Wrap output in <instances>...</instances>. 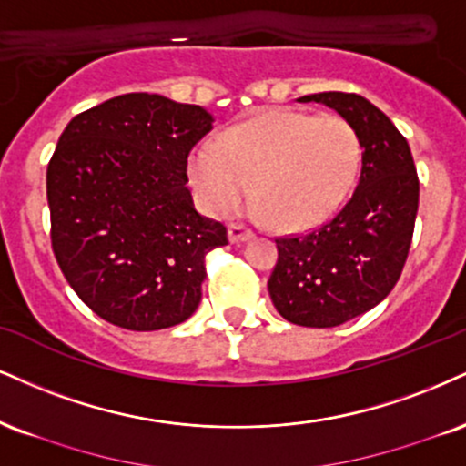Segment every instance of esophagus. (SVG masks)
I'll use <instances>...</instances> for the list:
<instances>
[{"label":"esophagus","mask_w":466,"mask_h":466,"mask_svg":"<svg viewBox=\"0 0 466 466\" xmlns=\"http://www.w3.org/2000/svg\"><path fill=\"white\" fill-rule=\"evenodd\" d=\"M228 237H229V243H245V240L254 238V232L245 226H237V223H232V226L228 228Z\"/></svg>","instance_id":"1"}]
</instances>
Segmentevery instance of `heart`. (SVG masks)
<instances>
[{"label": "heart", "mask_w": 466, "mask_h": 466, "mask_svg": "<svg viewBox=\"0 0 466 466\" xmlns=\"http://www.w3.org/2000/svg\"><path fill=\"white\" fill-rule=\"evenodd\" d=\"M358 132L340 115L268 110L237 123L221 141L190 151L188 179L199 206L229 215L251 190L273 226L306 229L332 217L360 169Z\"/></svg>", "instance_id": "b5f03b06"}]
</instances>
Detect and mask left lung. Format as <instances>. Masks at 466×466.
Returning <instances> with one entry per match:
<instances>
[{"instance_id":"1","label":"left lung","mask_w":466,"mask_h":466,"mask_svg":"<svg viewBox=\"0 0 466 466\" xmlns=\"http://www.w3.org/2000/svg\"><path fill=\"white\" fill-rule=\"evenodd\" d=\"M354 126L362 147L358 187L336 215L304 237L278 238L268 278L273 306L304 328H336L378 306L406 265L419 208L408 141L382 110L356 93H315Z\"/></svg>"}]
</instances>
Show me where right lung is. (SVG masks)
<instances>
[{"label": "right lung", "instance_id": "add662e5", "mask_svg": "<svg viewBox=\"0 0 466 466\" xmlns=\"http://www.w3.org/2000/svg\"><path fill=\"white\" fill-rule=\"evenodd\" d=\"M201 106L127 93L73 116L47 167L52 248L95 315L134 332L198 310L226 226L199 215L187 158L212 130Z\"/></svg>", "mask_w": 466, "mask_h": 466}]
</instances>
